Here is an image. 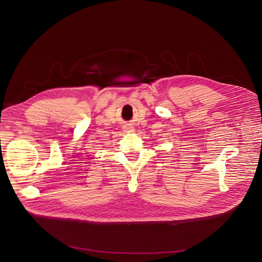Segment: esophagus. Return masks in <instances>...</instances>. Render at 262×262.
Instances as JSON below:
<instances>
[{
  "label": "esophagus",
  "mask_w": 262,
  "mask_h": 262,
  "mask_svg": "<svg viewBox=\"0 0 262 262\" xmlns=\"http://www.w3.org/2000/svg\"><path fill=\"white\" fill-rule=\"evenodd\" d=\"M122 129H123V132L124 133H133L135 129H134V127L133 126H130L129 124H124L123 126H122Z\"/></svg>",
  "instance_id": "obj_1"
}]
</instances>
